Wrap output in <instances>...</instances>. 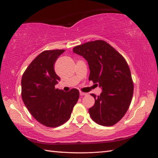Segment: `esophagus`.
<instances>
[{
	"instance_id": "esophagus-1",
	"label": "esophagus",
	"mask_w": 158,
	"mask_h": 158,
	"mask_svg": "<svg viewBox=\"0 0 158 158\" xmlns=\"http://www.w3.org/2000/svg\"><path fill=\"white\" fill-rule=\"evenodd\" d=\"M79 94L81 96H84V95H86L87 93H83V92H80Z\"/></svg>"
}]
</instances>
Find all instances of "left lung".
Returning a JSON list of instances; mask_svg holds the SVG:
<instances>
[{
  "mask_svg": "<svg viewBox=\"0 0 158 158\" xmlns=\"http://www.w3.org/2000/svg\"><path fill=\"white\" fill-rule=\"evenodd\" d=\"M88 62L89 81L102 90L89 109L93 121L103 126H111L126 113L132 100L134 85L125 58L103 40L89 42L73 49Z\"/></svg>",
  "mask_w": 158,
  "mask_h": 158,
  "instance_id": "1",
  "label": "left lung"
}]
</instances>
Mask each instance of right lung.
Wrapping results in <instances>:
<instances>
[{
	"label": "right lung",
	"instance_id": "1",
	"mask_svg": "<svg viewBox=\"0 0 158 158\" xmlns=\"http://www.w3.org/2000/svg\"><path fill=\"white\" fill-rule=\"evenodd\" d=\"M63 49L44 51L26 69L21 79V97L32 116L47 127L60 126L70 118L78 101L79 90L56 89L60 79L54 70Z\"/></svg>",
	"mask_w": 158,
	"mask_h": 158
}]
</instances>
